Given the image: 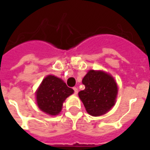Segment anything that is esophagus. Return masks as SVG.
<instances>
[{
  "mask_svg": "<svg viewBox=\"0 0 150 150\" xmlns=\"http://www.w3.org/2000/svg\"><path fill=\"white\" fill-rule=\"evenodd\" d=\"M73 89H74L75 94H78V92H79V90H78L77 88H76V87H74V88H73Z\"/></svg>",
  "mask_w": 150,
  "mask_h": 150,
  "instance_id": "34e87169",
  "label": "esophagus"
}]
</instances>
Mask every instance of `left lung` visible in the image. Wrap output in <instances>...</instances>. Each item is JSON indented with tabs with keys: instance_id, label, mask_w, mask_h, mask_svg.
Here are the masks:
<instances>
[{
	"instance_id": "left-lung-1",
	"label": "left lung",
	"mask_w": 150,
	"mask_h": 150,
	"mask_svg": "<svg viewBox=\"0 0 150 150\" xmlns=\"http://www.w3.org/2000/svg\"><path fill=\"white\" fill-rule=\"evenodd\" d=\"M85 89L79 93L87 113L97 117L114 107L117 95V86L111 75L103 71L90 70L82 79Z\"/></svg>"
}]
</instances>
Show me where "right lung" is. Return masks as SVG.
Segmentation results:
<instances>
[{"label":"right lung","instance_id":"obj_1","mask_svg":"<svg viewBox=\"0 0 150 150\" xmlns=\"http://www.w3.org/2000/svg\"><path fill=\"white\" fill-rule=\"evenodd\" d=\"M74 90L67 86L63 80L54 75H47L36 90V103L39 108L49 115H57L63 103Z\"/></svg>","mask_w":150,"mask_h":150}]
</instances>
